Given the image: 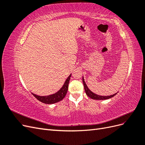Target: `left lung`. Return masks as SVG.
<instances>
[{
	"mask_svg": "<svg viewBox=\"0 0 145 145\" xmlns=\"http://www.w3.org/2000/svg\"><path fill=\"white\" fill-rule=\"evenodd\" d=\"M82 78H83L82 81H83V85H84V88H85V93H86V95L92 99H94V100H106V99H110V98L114 97V96L116 95L117 94V93L114 94H112V95H107V96H103V95H98V94H96L94 93L93 92H92L88 88V86L86 85V83L85 82L84 78H83V77Z\"/></svg>",
	"mask_w": 145,
	"mask_h": 145,
	"instance_id": "left-lung-1",
	"label": "left lung"
}]
</instances>
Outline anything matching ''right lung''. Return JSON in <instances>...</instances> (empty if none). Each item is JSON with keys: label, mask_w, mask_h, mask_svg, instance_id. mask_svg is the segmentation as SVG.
I'll return each mask as SVG.
<instances>
[{"label": "right lung", "mask_w": 145, "mask_h": 145, "mask_svg": "<svg viewBox=\"0 0 145 145\" xmlns=\"http://www.w3.org/2000/svg\"><path fill=\"white\" fill-rule=\"evenodd\" d=\"M71 76V74H70V75L68 76V77L67 78V80H66V81L65 82L62 87L57 92V93L54 94H52L51 95H46V96L37 95L33 93H32V94L38 100L40 101V102L46 104H53L57 102H59L60 101L63 99V98L65 97L66 94L67 93L68 89V84H69Z\"/></svg>", "instance_id": "1"}]
</instances>
